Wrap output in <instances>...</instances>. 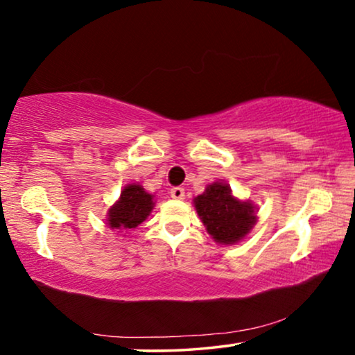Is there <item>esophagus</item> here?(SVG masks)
<instances>
[{
    "label": "esophagus",
    "mask_w": 355,
    "mask_h": 355,
    "mask_svg": "<svg viewBox=\"0 0 355 355\" xmlns=\"http://www.w3.org/2000/svg\"><path fill=\"white\" fill-rule=\"evenodd\" d=\"M171 197L174 198V200H182L184 197H186V192H184V189L182 187H174V189H171Z\"/></svg>",
    "instance_id": "34e87169"
}]
</instances>
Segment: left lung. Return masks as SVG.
Wrapping results in <instances>:
<instances>
[{"instance_id": "8db88e82", "label": "left lung", "mask_w": 355, "mask_h": 355, "mask_svg": "<svg viewBox=\"0 0 355 355\" xmlns=\"http://www.w3.org/2000/svg\"><path fill=\"white\" fill-rule=\"evenodd\" d=\"M193 207L207 232L219 245H235L258 223V209L250 200H240L229 184L216 181L193 198Z\"/></svg>"}]
</instances>
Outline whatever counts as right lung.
Returning a JSON list of instances; mask_svg holds the SVG:
<instances>
[{
    "instance_id": "1",
    "label": "right lung",
    "mask_w": 355,
    "mask_h": 355,
    "mask_svg": "<svg viewBox=\"0 0 355 355\" xmlns=\"http://www.w3.org/2000/svg\"><path fill=\"white\" fill-rule=\"evenodd\" d=\"M155 195L148 193L141 184L132 182L123 187L120 198L107 211V225L116 232L136 229L150 216Z\"/></svg>"
}]
</instances>
